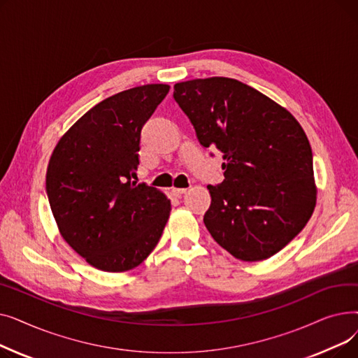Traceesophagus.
Returning <instances> with one entry per match:
<instances>
[{
    "mask_svg": "<svg viewBox=\"0 0 358 358\" xmlns=\"http://www.w3.org/2000/svg\"><path fill=\"white\" fill-rule=\"evenodd\" d=\"M187 192V189H173V193L176 194V196H181V194H184Z\"/></svg>",
    "mask_w": 358,
    "mask_h": 358,
    "instance_id": "34e87169",
    "label": "esophagus"
}]
</instances>
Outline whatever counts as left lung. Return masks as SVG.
Here are the masks:
<instances>
[{
    "mask_svg": "<svg viewBox=\"0 0 358 358\" xmlns=\"http://www.w3.org/2000/svg\"><path fill=\"white\" fill-rule=\"evenodd\" d=\"M174 99L204 148L223 154L224 180L208 185L204 224L241 261L273 257L316 206L312 149L290 111L241 81L212 77L174 85Z\"/></svg>",
    "mask_w": 358,
    "mask_h": 358,
    "instance_id": "left-lung-1",
    "label": "left lung"
}]
</instances>
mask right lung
<instances>
[{"instance_id": "right-lung-1", "label": "right lung", "mask_w": 358, "mask_h": 358, "mask_svg": "<svg viewBox=\"0 0 358 358\" xmlns=\"http://www.w3.org/2000/svg\"><path fill=\"white\" fill-rule=\"evenodd\" d=\"M168 91L148 84L103 100L69 127L49 159L46 193L58 229L101 271L138 267L168 222L169 199L135 181L142 126Z\"/></svg>"}]
</instances>
